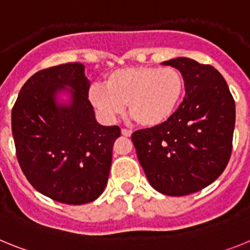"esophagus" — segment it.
I'll list each match as a JSON object with an SVG mask.
<instances>
[{
  "label": "esophagus",
  "instance_id": "obj_1",
  "mask_svg": "<svg viewBox=\"0 0 250 250\" xmlns=\"http://www.w3.org/2000/svg\"><path fill=\"white\" fill-rule=\"evenodd\" d=\"M121 134H123V136H126V138H129V136H131L132 131L129 129H121Z\"/></svg>",
  "mask_w": 250,
  "mask_h": 250
}]
</instances>
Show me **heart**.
<instances>
[{"label":"heart","mask_w":250,"mask_h":250,"mask_svg":"<svg viewBox=\"0 0 250 250\" xmlns=\"http://www.w3.org/2000/svg\"><path fill=\"white\" fill-rule=\"evenodd\" d=\"M184 90V76L178 68L132 66L109 72L104 86H91L89 99L105 120H114L126 104L136 123L152 127L173 115Z\"/></svg>","instance_id":"b5f03b06"}]
</instances>
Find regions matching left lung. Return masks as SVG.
<instances>
[{
	"label": "left lung",
	"mask_w": 250,
	"mask_h": 250,
	"mask_svg": "<svg viewBox=\"0 0 250 250\" xmlns=\"http://www.w3.org/2000/svg\"><path fill=\"white\" fill-rule=\"evenodd\" d=\"M185 80V98L165 123L131 135L138 159L155 190L183 196L219 178L233 146L235 103L227 81L210 65L188 57L164 61Z\"/></svg>",
	"instance_id": "8db88e82"
}]
</instances>
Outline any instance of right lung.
I'll list each match as a JSON object with an SVG mask.
<instances>
[{"instance_id":"right-lung-1","label":"right lung","mask_w":250,"mask_h":250,"mask_svg":"<svg viewBox=\"0 0 250 250\" xmlns=\"http://www.w3.org/2000/svg\"><path fill=\"white\" fill-rule=\"evenodd\" d=\"M85 66L63 63L36 72L12 107L16 155L30 184L70 205L94 202L105 190L119 126H103L89 101ZM67 91L68 104L57 101Z\"/></svg>"}]
</instances>
